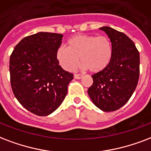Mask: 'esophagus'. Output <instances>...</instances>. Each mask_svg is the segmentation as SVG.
<instances>
[{
    "label": "esophagus",
    "mask_w": 151,
    "mask_h": 151,
    "mask_svg": "<svg viewBox=\"0 0 151 151\" xmlns=\"http://www.w3.org/2000/svg\"><path fill=\"white\" fill-rule=\"evenodd\" d=\"M74 78L76 79H81V78H83V76L80 74H75Z\"/></svg>",
    "instance_id": "obj_1"
}]
</instances>
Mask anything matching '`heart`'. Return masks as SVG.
I'll use <instances>...</instances> for the list:
<instances>
[{
    "mask_svg": "<svg viewBox=\"0 0 151 151\" xmlns=\"http://www.w3.org/2000/svg\"><path fill=\"white\" fill-rule=\"evenodd\" d=\"M56 56L60 65L67 71L76 69L80 58L83 68L99 73L110 64L113 45L106 36L79 34L68 39L67 48H58Z\"/></svg>",
    "mask_w": 151,
    "mask_h": 151,
    "instance_id": "b5f03b06",
    "label": "heart"
}]
</instances>
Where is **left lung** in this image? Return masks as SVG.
<instances>
[{
	"mask_svg": "<svg viewBox=\"0 0 151 151\" xmlns=\"http://www.w3.org/2000/svg\"><path fill=\"white\" fill-rule=\"evenodd\" d=\"M105 31L113 45L110 64L103 72L92 75L88 94L93 103L104 112L117 110L135 91L139 77V53L128 36L109 27Z\"/></svg>",
	"mask_w": 151,
	"mask_h": 151,
	"instance_id": "obj_1",
	"label": "left lung"
}]
</instances>
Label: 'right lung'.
I'll use <instances>...</instances> for the list:
<instances>
[{
	"mask_svg": "<svg viewBox=\"0 0 151 151\" xmlns=\"http://www.w3.org/2000/svg\"><path fill=\"white\" fill-rule=\"evenodd\" d=\"M60 34L38 32L23 38L10 57L12 91L22 106L34 114L47 116L64 101L73 74L59 65L57 50Z\"/></svg>",
	"mask_w": 151,
	"mask_h": 151,
	"instance_id": "obj_1",
	"label": "right lung"
}]
</instances>
